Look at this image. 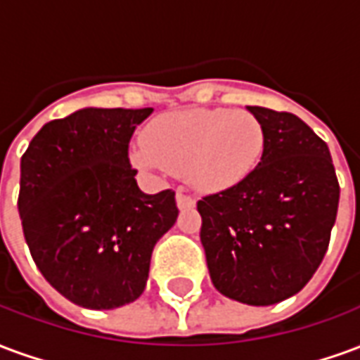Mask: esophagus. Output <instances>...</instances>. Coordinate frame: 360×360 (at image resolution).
I'll use <instances>...</instances> for the list:
<instances>
[{
	"label": "esophagus",
	"instance_id": "esophagus-1",
	"mask_svg": "<svg viewBox=\"0 0 360 360\" xmlns=\"http://www.w3.org/2000/svg\"><path fill=\"white\" fill-rule=\"evenodd\" d=\"M196 200L191 195L185 193H177V208L179 210H188V208H195Z\"/></svg>",
	"mask_w": 360,
	"mask_h": 360
}]
</instances>
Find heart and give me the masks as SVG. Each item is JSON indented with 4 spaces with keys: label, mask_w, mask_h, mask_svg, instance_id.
Here are the masks:
<instances>
[{
    "label": "heart",
    "mask_w": 360,
    "mask_h": 360,
    "mask_svg": "<svg viewBox=\"0 0 360 360\" xmlns=\"http://www.w3.org/2000/svg\"><path fill=\"white\" fill-rule=\"evenodd\" d=\"M264 142V127L250 111H173L146 127L131 162L148 173H187L198 188L221 191L257 169Z\"/></svg>",
    "instance_id": "obj_1"
}]
</instances>
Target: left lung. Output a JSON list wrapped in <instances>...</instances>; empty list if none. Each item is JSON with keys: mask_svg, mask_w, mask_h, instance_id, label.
I'll return each mask as SVG.
<instances>
[{"mask_svg": "<svg viewBox=\"0 0 360 360\" xmlns=\"http://www.w3.org/2000/svg\"><path fill=\"white\" fill-rule=\"evenodd\" d=\"M264 127V154L247 179L196 208L214 287L233 301L268 307L309 283L338 216L340 183L330 150L302 119L249 105Z\"/></svg>", "mask_w": 360, "mask_h": 360, "instance_id": "8db88e82", "label": "left lung"}]
</instances>
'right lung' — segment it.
Listing matches in <instances>:
<instances>
[{
	"label": "right lung",
	"instance_id": "1",
	"mask_svg": "<svg viewBox=\"0 0 360 360\" xmlns=\"http://www.w3.org/2000/svg\"><path fill=\"white\" fill-rule=\"evenodd\" d=\"M142 110L82 108L38 131L20 158L19 214L30 255L79 307L136 301L152 250L177 219L175 193L146 195L129 162Z\"/></svg>",
	"mask_w": 360,
	"mask_h": 360
}]
</instances>
